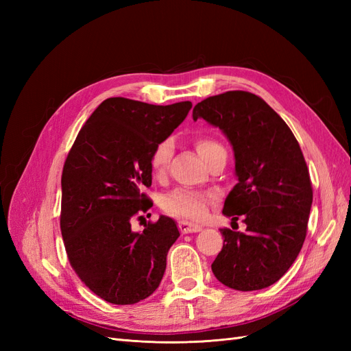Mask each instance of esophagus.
Masks as SVG:
<instances>
[{"instance_id": "obj_1", "label": "esophagus", "mask_w": 351, "mask_h": 351, "mask_svg": "<svg viewBox=\"0 0 351 351\" xmlns=\"http://www.w3.org/2000/svg\"><path fill=\"white\" fill-rule=\"evenodd\" d=\"M178 228H180V231L183 232V234H187V232H197V231H200L202 226L192 224V222H187V221H180L178 222Z\"/></svg>"}]
</instances>
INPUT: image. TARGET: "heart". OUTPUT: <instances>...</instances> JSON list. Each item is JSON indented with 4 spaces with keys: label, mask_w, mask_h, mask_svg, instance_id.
Instances as JSON below:
<instances>
[{
    "label": "heart",
    "mask_w": 351,
    "mask_h": 351,
    "mask_svg": "<svg viewBox=\"0 0 351 351\" xmlns=\"http://www.w3.org/2000/svg\"><path fill=\"white\" fill-rule=\"evenodd\" d=\"M196 151L200 155V158L206 161V159L217 152L218 149H222V146L209 139V137H200L195 143ZM173 156V142L169 139H165L159 142L151 155V168L155 174H162L168 164L169 159ZM162 209L169 215L182 217V218H190V219H199L206 214L208 210V197L192 192V190L186 189H177L174 192L168 193L162 200Z\"/></svg>",
    "instance_id": "obj_1"
}]
</instances>
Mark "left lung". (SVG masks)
<instances>
[{"label":"left lung","instance_id":"obj_1","mask_svg":"<svg viewBox=\"0 0 351 351\" xmlns=\"http://www.w3.org/2000/svg\"><path fill=\"white\" fill-rule=\"evenodd\" d=\"M219 127L236 158L237 184L222 214L246 231L221 228L224 237L212 272L239 291L277 282L306 239L313 192L309 169L290 127L258 95L230 90L195 105L193 120Z\"/></svg>","mask_w":351,"mask_h":351}]
</instances>
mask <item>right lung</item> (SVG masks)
I'll list each match as a JSON object with an SVG mask.
<instances>
[{"mask_svg":"<svg viewBox=\"0 0 351 351\" xmlns=\"http://www.w3.org/2000/svg\"><path fill=\"white\" fill-rule=\"evenodd\" d=\"M192 102L152 105L108 98L92 112L61 176L60 227L71 268L112 304H134L161 282L180 232L161 215L142 232L132 219L152 206L151 155L187 117ZM142 218V217H139Z\"/></svg>","mask_w":351,"mask_h":351,"instance_id":"1","label":"right lung"}]
</instances>
